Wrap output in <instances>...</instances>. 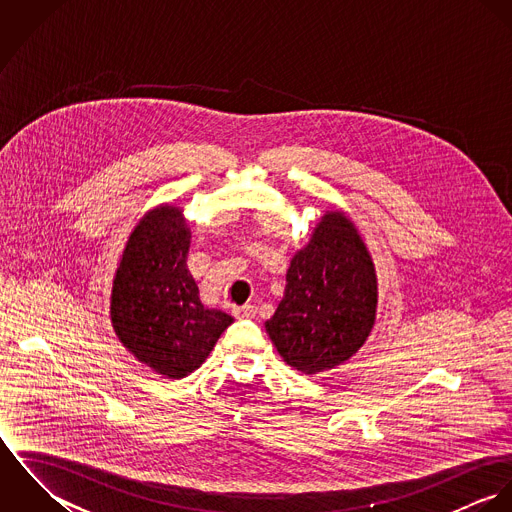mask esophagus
<instances>
[{
    "label": "esophagus",
    "mask_w": 512,
    "mask_h": 512,
    "mask_svg": "<svg viewBox=\"0 0 512 512\" xmlns=\"http://www.w3.org/2000/svg\"><path fill=\"white\" fill-rule=\"evenodd\" d=\"M236 315H238V317H246V319H252V317L256 315V305H252V303H246V305H242V307H236Z\"/></svg>",
    "instance_id": "obj_1"
}]
</instances>
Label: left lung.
Segmentation results:
<instances>
[{
    "label": "left lung",
    "mask_w": 512,
    "mask_h": 512,
    "mask_svg": "<svg viewBox=\"0 0 512 512\" xmlns=\"http://www.w3.org/2000/svg\"><path fill=\"white\" fill-rule=\"evenodd\" d=\"M286 292L266 321L282 359L303 374L343 365L365 345L376 317V274L351 219L327 211L292 258Z\"/></svg>",
    "instance_id": "left-lung-1"
}]
</instances>
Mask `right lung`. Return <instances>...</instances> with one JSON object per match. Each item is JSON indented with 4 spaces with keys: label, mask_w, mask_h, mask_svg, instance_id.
I'll list each match as a JSON object with an SVG mask.
<instances>
[{
    "label": "right lung",
    "mask_w": 512,
    "mask_h": 512,
    "mask_svg": "<svg viewBox=\"0 0 512 512\" xmlns=\"http://www.w3.org/2000/svg\"><path fill=\"white\" fill-rule=\"evenodd\" d=\"M191 228L183 211L161 205L132 230L114 276L110 319L120 343L167 378L203 365L234 321L207 309L187 270Z\"/></svg>",
    "instance_id": "obj_1"
}]
</instances>
